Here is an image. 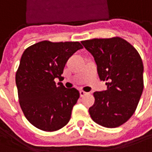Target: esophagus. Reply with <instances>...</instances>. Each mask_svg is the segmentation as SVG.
Segmentation results:
<instances>
[{"instance_id": "esophagus-1", "label": "esophagus", "mask_w": 152, "mask_h": 152, "mask_svg": "<svg viewBox=\"0 0 152 152\" xmlns=\"http://www.w3.org/2000/svg\"><path fill=\"white\" fill-rule=\"evenodd\" d=\"M86 94V92H85L84 91H82V90H80V96L82 97V96H84Z\"/></svg>"}]
</instances>
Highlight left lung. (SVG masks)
Segmentation results:
<instances>
[{
    "mask_svg": "<svg viewBox=\"0 0 152 152\" xmlns=\"http://www.w3.org/2000/svg\"><path fill=\"white\" fill-rule=\"evenodd\" d=\"M81 44L93 56L106 90L94 92L91 119L104 127L121 126L137 109L144 88L143 63L135 47L121 37L91 39Z\"/></svg>",
    "mask_w": 152,
    "mask_h": 152,
    "instance_id": "obj_1",
    "label": "left lung"
}]
</instances>
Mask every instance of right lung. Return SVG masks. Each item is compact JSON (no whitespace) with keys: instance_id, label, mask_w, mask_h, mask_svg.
Instances as JSON below:
<instances>
[{"instance_id":"right-lung-1","label":"right lung","mask_w":152,"mask_h":152,"mask_svg":"<svg viewBox=\"0 0 152 152\" xmlns=\"http://www.w3.org/2000/svg\"><path fill=\"white\" fill-rule=\"evenodd\" d=\"M78 41H40L26 48L15 74L20 108L26 118L40 130L55 132L69 122L80 96L76 88H66L61 79L68 59L82 49Z\"/></svg>"}]
</instances>
